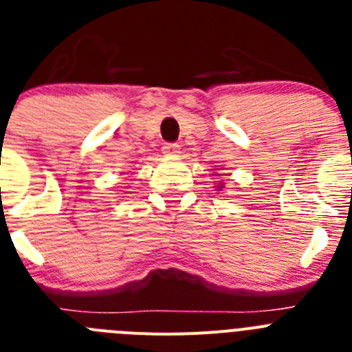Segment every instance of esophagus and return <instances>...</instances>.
Returning <instances> with one entry per match:
<instances>
[{"label":"esophagus","mask_w":352,"mask_h":352,"mask_svg":"<svg viewBox=\"0 0 352 352\" xmlns=\"http://www.w3.org/2000/svg\"><path fill=\"white\" fill-rule=\"evenodd\" d=\"M162 151L166 155H169V157H174V155L179 153V144L178 142H166L164 148H162Z\"/></svg>","instance_id":"obj_1"}]
</instances>
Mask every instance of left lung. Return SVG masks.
<instances>
[{
  "instance_id": "obj_1",
  "label": "left lung",
  "mask_w": 352,
  "mask_h": 352,
  "mask_svg": "<svg viewBox=\"0 0 352 352\" xmlns=\"http://www.w3.org/2000/svg\"><path fill=\"white\" fill-rule=\"evenodd\" d=\"M219 188H222V186H219Z\"/></svg>"
}]
</instances>
